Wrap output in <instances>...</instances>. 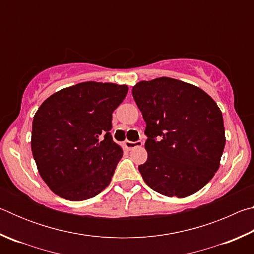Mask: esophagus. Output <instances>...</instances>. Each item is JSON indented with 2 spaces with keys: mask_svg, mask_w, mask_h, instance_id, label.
<instances>
[{
  "mask_svg": "<svg viewBox=\"0 0 254 254\" xmlns=\"http://www.w3.org/2000/svg\"><path fill=\"white\" fill-rule=\"evenodd\" d=\"M124 144H126L127 149L132 150V149H134L136 147H141V145L143 144V141H141V140H139V141H128V140H127L126 142H124Z\"/></svg>",
  "mask_w": 254,
  "mask_h": 254,
  "instance_id": "34e87169",
  "label": "esophagus"
}]
</instances>
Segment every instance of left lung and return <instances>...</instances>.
<instances>
[{"label":"left lung","instance_id":"left-lung-1","mask_svg":"<svg viewBox=\"0 0 254 254\" xmlns=\"http://www.w3.org/2000/svg\"><path fill=\"white\" fill-rule=\"evenodd\" d=\"M132 95L145 121L148 159L139 166L159 194L187 197L214 177L225 145L220 107L203 89L159 77L139 81Z\"/></svg>","mask_w":254,"mask_h":254}]
</instances>
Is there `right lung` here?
Returning <instances> with one entry per match:
<instances>
[{"instance_id": "right-lung-1", "label": "right lung", "mask_w": 254, "mask_h": 254, "mask_svg": "<svg viewBox=\"0 0 254 254\" xmlns=\"http://www.w3.org/2000/svg\"><path fill=\"white\" fill-rule=\"evenodd\" d=\"M127 85L85 81L42 103L32 122L31 150L38 171L56 195L85 200L105 189L123 156L110 130Z\"/></svg>"}]
</instances>
